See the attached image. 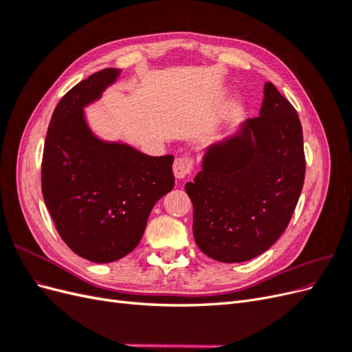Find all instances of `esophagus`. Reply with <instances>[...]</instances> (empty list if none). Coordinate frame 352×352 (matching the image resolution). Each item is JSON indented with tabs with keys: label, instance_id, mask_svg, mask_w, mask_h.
<instances>
[{
	"label": "esophagus",
	"instance_id": "esophagus-1",
	"mask_svg": "<svg viewBox=\"0 0 352 352\" xmlns=\"http://www.w3.org/2000/svg\"><path fill=\"white\" fill-rule=\"evenodd\" d=\"M194 168V160L190 155H182L177 157L173 163V173L177 179H185L192 173Z\"/></svg>",
	"mask_w": 352,
	"mask_h": 352
}]
</instances>
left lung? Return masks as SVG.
<instances>
[{
	"label": "left lung",
	"instance_id": "obj_1",
	"mask_svg": "<svg viewBox=\"0 0 352 352\" xmlns=\"http://www.w3.org/2000/svg\"><path fill=\"white\" fill-rule=\"evenodd\" d=\"M305 176L302 127L292 104L272 82L260 116L211 144L194 182L198 248L221 263H242L267 251L289 225Z\"/></svg>",
	"mask_w": 352,
	"mask_h": 352
}]
</instances>
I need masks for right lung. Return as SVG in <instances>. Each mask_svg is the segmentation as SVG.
Instances as JSON below:
<instances>
[{
  "label": "right lung",
  "mask_w": 352,
  "mask_h": 352,
  "mask_svg": "<svg viewBox=\"0 0 352 352\" xmlns=\"http://www.w3.org/2000/svg\"><path fill=\"white\" fill-rule=\"evenodd\" d=\"M104 69L79 82L52 113L42 155V195L67 247L111 263L140 243L155 202L175 186L173 155L151 157L95 136L83 107L119 78Z\"/></svg>",
  "instance_id": "add662e5"
}]
</instances>
